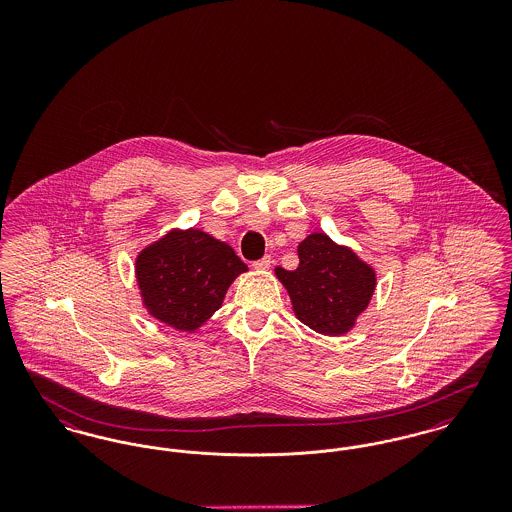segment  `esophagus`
<instances>
[{
    "label": "esophagus",
    "mask_w": 512,
    "mask_h": 512,
    "mask_svg": "<svg viewBox=\"0 0 512 512\" xmlns=\"http://www.w3.org/2000/svg\"><path fill=\"white\" fill-rule=\"evenodd\" d=\"M270 265H272V259H270V257H263V259H259V261L253 263V268H255V270H268Z\"/></svg>",
    "instance_id": "1"
}]
</instances>
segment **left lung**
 Segmentation results:
<instances>
[{"instance_id": "left-lung-1", "label": "left lung", "mask_w": 512, "mask_h": 512, "mask_svg": "<svg viewBox=\"0 0 512 512\" xmlns=\"http://www.w3.org/2000/svg\"><path fill=\"white\" fill-rule=\"evenodd\" d=\"M299 267L274 268L297 320L322 336H343L357 326L376 290V270L349 245L313 232L297 245Z\"/></svg>"}]
</instances>
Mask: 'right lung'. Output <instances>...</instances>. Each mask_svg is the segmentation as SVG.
Listing matches in <instances>:
<instances>
[{"label":"right lung","instance_id":"right-lung-1","mask_svg":"<svg viewBox=\"0 0 512 512\" xmlns=\"http://www.w3.org/2000/svg\"><path fill=\"white\" fill-rule=\"evenodd\" d=\"M247 272L236 251L199 228H172L134 263L147 315L178 332H197L213 317L232 282Z\"/></svg>","mask_w":512,"mask_h":512}]
</instances>
